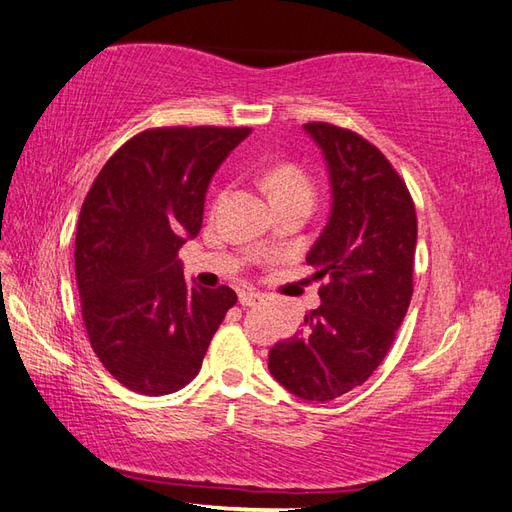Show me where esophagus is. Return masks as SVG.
<instances>
[{
    "mask_svg": "<svg viewBox=\"0 0 512 512\" xmlns=\"http://www.w3.org/2000/svg\"><path fill=\"white\" fill-rule=\"evenodd\" d=\"M238 302H241L243 306H256L263 302V295H260L258 291H252V289H243V291H238Z\"/></svg>",
    "mask_w": 512,
    "mask_h": 512,
    "instance_id": "obj_1",
    "label": "esophagus"
}]
</instances>
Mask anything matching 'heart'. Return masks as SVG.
<instances>
[{"label": "heart", "instance_id": "obj_1", "mask_svg": "<svg viewBox=\"0 0 512 512\" xmlns=\"http://www.w3.org/2000/svg\"><path fill=\"white\" fill-rule=\"evenodd\" d=\"M265 188L269 190L274 203L278 201H293L315 199V184L311 175L298 164H278L265 175Z\"/></svg>", "mask_w": 512, "mask_h": 512}]
</instances>
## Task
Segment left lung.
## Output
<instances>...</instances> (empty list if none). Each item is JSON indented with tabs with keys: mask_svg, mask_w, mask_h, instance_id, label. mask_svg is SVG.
<instances>
[{
	"mask_svg": "<svg viewBox=\"0 0 512 512\" xmlns=\"http://www.w3.org/2000/svg\"><path fill=\"white\" fill-rule=\"evenodd\" d=\"M304 131L331 175V219L311 247L322 304L269 350V372L304 401H333L368 381L388 355L414 291L416 210L377 146L328 122Z\"/></svg>",
	"mask_w": 512,
	"mask_h": 512,
	"instance_id": "left-lung-1",
	"label": "left lung"
}]
</instances>
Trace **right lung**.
<instances>
[{
  "label": "right lung",
  "mask_w": 512,
  "mask_h": 512,
  "mask_svg": "<svg viewBox=\"0 0 512 512\" xmlns=\"http://www.w3.org/2000/svg\"><path fill=\"white\" fill-rule=\"evenodd\" d=\"M252 129L157 127L102 166L78 214L74 263L89 344L124 388L173 394L201 370L230 287H188L179 247L201 230L212 175Z\"/></svg>",
  "instance_id": "add662e5"
}]
</instances>
